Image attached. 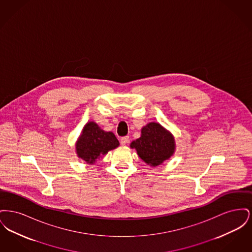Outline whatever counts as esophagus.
Wrapping results in <instances>:
<instances>
[{
  "instance_id": "1",
  "label": "esophagus",
  "mask_w": 252,
  "mask_h": 252,
  "mask_svg": "<svg viewBox=\"0 0 252 252\" xmlns=\"http://www.w3.org/2000/svg\"><path fill=\"white\" fill-rule=\"evenodd\" d=\"M120 142L122 145H126V144L129 143V137H128V136H126V137L121 138Z\"/></svg>"
}]
</instances>
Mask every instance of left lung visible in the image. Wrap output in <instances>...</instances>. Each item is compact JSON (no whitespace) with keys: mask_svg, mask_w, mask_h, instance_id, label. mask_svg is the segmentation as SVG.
Masks as SVG:
<instances>
[{"mask_svg":"<svg viewBox=\"0 0 252 252\" xmlns=\"http://www.w3.org/2000/svg\"><path fill=\"white\" fill-rule=\"evenodd\" d=\"M141 137L130 144L138 156L150 166H158L173 156L176 144L173 135L158 123L151 122L142 128Z\"/></svg>","mask_w":252,"mask_h":252,"instance_id":"obj_1","label":"left lung"}]
</instances>
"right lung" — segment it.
<instances>
[{
  "instance_id": "right-lung-1",
  "label": "right lung",
  "mask_w": 252,
  "mask_h": 252,
  "mask_svg": "<svg viewBox=\"0 0 252 252\" xmlns=\"http://www.w3.org/2000/svg\"><path fill=\"white\" fill-rule=\"evenodd\" d=\"M119 141L112 132L100 128L94 122L85 125L76 144V154L88 164H94L97 158L104 156L109 150L119 146Z\"/></svg>"
}]
</instances>
